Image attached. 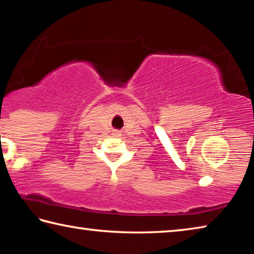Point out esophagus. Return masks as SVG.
<instances>
[{
    "instance_id": "34e87169",
    "label": "esophagus",
    "mask_w": 254,
    "mask_h": 254,
    "mask_svg": "<svg viewBox=\"0 0 254 254\" xmlns=\"http://www.w3.org/2000/svg\"><path fill=\"white\" fill-rule=\"evenodd\" d=\"M113 135H115V136H121V132H119V131H114L113 132Z\"/></svg>"
}]
</instances>
